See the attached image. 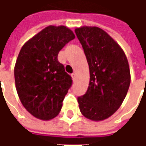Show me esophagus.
Wrapping results in <instances>:
<instances>
[{"mask_svg":"<svg viewBox=\"0 0 146 146\" xmlns=\"http://www.w3.org/2000/svg\"><path fill=\"white\" fill-rule=\"evenodd\" d=\"M71 76H72V78H73V80H76V73H72V74H71Z\"/></svg>","mask_w":146,"mask_h":146,"instance_id":"1","label":"esophagus"}]
</instances>
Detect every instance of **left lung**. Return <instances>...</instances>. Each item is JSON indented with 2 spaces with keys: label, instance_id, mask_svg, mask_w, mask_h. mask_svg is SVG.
Segmentation results:
<instances>
[{
  "label": "left lung",
  "instance_id": "obj_1",
  "mask_svg": "<svg viewBox=\"0 0 146 146\" xmlns=\"http://www.w3.org/2000/svg\"><path fill=\"white\" fill-rule=\"evenodd\" d=\"M90 71L85 94L77 98L80 112L88 119H107L118 110L128 91L131 75L128 61L119 44L98 27L75 30Z\"/></svg>",
  "mask_w": 146,
  "mask_h": 146
}]
</instances>
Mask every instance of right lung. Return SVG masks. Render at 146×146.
Wrapping results in <instances>:
<instances>
[{
  "instance_id": "right-lung-1",
  "label": "right lung",
  "mask_w": 146,
  "mask_h": 146,
  "mask_svg": "<svg viewBox=\"0 0 146 146\" xmlns=\"http://www.w3.org/2000/svg\"><path fill=\"white\" fill-rule=\"evenodd\" d=\"M74 38L67 27L50 26L21 48L15 66V87L22 104L38 119H53L61 111L73 80L58 54Z\"/></svg>"
}]
</instances>
